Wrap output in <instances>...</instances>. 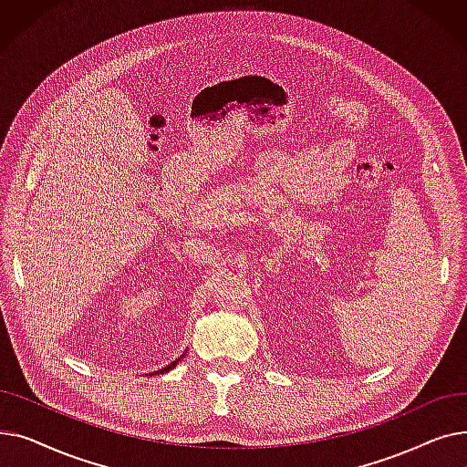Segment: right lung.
I'll return each mask as SVG.
<instances>
[{
    "label": "right lung",
    "instance_id": "add662e5",
    "mask_svg": "<svg viewBox=\"0 0 467 467\" xmlns=\"http://www.w3.org/2000/svg\"><path fill=\"white\" fill-rule=\"evenodd\" d=\"M178 361H180V359H176V361H171V363H170V365H166V367H164V369H161V373H168V371H170V369H171V367H174V365H176V363H178Z\"/></svg>",
    "mask_w": 467,
    "mask_h": 467
}]
</instances>
